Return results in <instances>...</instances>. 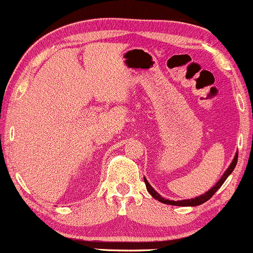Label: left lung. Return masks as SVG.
I'll list each match as a JSON object with an SVG mask.
<instances>
[{
    "label": "left lung",
    "instance_id": "8db88e82",
    "mask_svg": "<svg viewBox=\"0 0 253 253\" xmlns=\"http://www.w3.org/2000/svg\"><path fill=\"white\" fill-rule=\"evenodd\" d=\"M236 163H238V152L235 153V157H234V160L231 161L230 166L228 167V169H226L225 171H224V174L222 175V178L218 180V183L215 185H213L212 187H211L210 190H208L207 192H205V194L200 195V196L195 197V199H190V200H181V201H173V200H167L165 197L161 196L160 194H158L157 191H156L155 189H153L152 186H151L150 183L147 181V179L144 176V181L146 184V189H147V191L150 192L151 196L153 197V199L158 200L160 202H162V204H166V205H171V206H183V207H186V206H191V207H194V206H199V205H202L205 204L206 201H208V200L211 199V197L214 195V192L217 191L218 189H219L220 186L224 184V181L226 180V178H228L229 175L231 174V171L234 170V168H235Z\"/></svg>",
    "mask_w": 253,
    "mask_h": 253
}]
</instances>
